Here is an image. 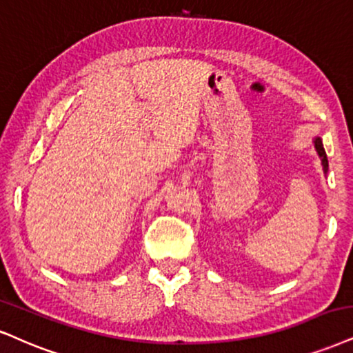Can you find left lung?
<instances>
[{
    "mask_svg": "<svg viewBox=\"0 0 353 353\" xmlns=\"http://www.w3.org/2000/svg\"><path fill=\"white\" fill-rule=\"evenodd\" d=\"M314 147H316V150H317V155L321 157V162H323L324 172H327V168H329L327 155H325V150H324V147H323V141H321L319 137L314 139Z\"/></svg>",
    "mask_w": 353,
    "mask_h": 353,
    "instance_id": "8db88e82",
    "label": "left lung"
}]
</instances>
